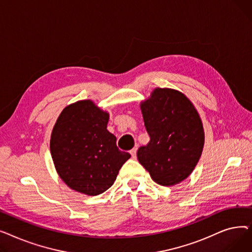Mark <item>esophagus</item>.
I'll use <instances>...</instances> for the list:
<instances>
[{
  "label": "esophagus",
  "mask_w": 252,
  "mask_h": 252,
  "mask_svg": "<svg viewBox=\"0 0 252 252\" xmlns=\"http://www.w3.org/2000/svg\"><path fill=\"white\" fill-rule=\"evenodd\" d=\"M129 153H130L131 157L136 158V155H137V148H133V149H131V150L129 151Z\"/></svg>",
  "instance_id": "34e87169"
}]
</instances>
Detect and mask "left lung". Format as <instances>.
<instances>
[{"instance_id": "8db88e82", "label": "left lung", "mask_w": 252, "mask_h": 252, "mask_svg": "<svg viewBox=\"0 0 252 252\" xmlns=\"http://www.w3.org/2000/svg\"><path fill=\"white\" fill-rule=\"evenodd\" d=\"M140 107L150 142L139 148V162L161 186L186 180L204 146L203 125L195 106L180 91L156 88Z\"/></svg>"}]
</instances>
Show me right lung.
Returning <instances> with one entry per match:
<instances>
[{
    "instance_id": "right-lung-1",
    "label": "right lung",
    "mask_w": 252,
    "mask_h": 252,
    "mask_svg": "<svg viewBox=\"0 0 252 252\" xmlns=\"http://www.w3.org/2000/svg\"><path fill=\"white\" fill-rule=\"evenodd\" d=\"M109 113L92 100L69 104L53 127L50 150L57 174L79 193L96 196L109 189L130 157L107 130Z\"/></svg>"
}]
</instances>
